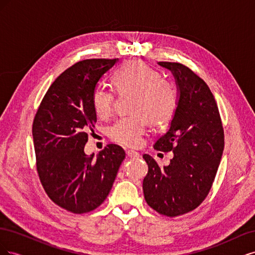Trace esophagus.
I'll list each match as a JSON object with an SVG mask.
<instances>
[{
  "label": "esophagus",
  "instance_id": "esophagus-1",
  "mask_svg": "<svg viewBox=\"0 0 255 255\" xmlns=\"http://www.w3.org/2000/svg\"><path fill=\"white\" fill-rule=\"evenodd\" d=\"M127 155L129 158H139L140 157V154L138 153V152H136V151H133V150H128L127 151Z\"/></svg>",
  "mask_w": 255,
  "mask_h": 255
}]
</instances>
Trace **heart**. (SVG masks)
I'll list each match as a JSON object with an SVG mask.
<instances>
[{"instance_id": "heart-1", "label": "heart", "mask_w": 255, "mask_h": 255, "mask_svg": "<svg viewBox=\"0 0 255 255\" xmlns=\"http://www.w3.org/2000/svg\"><path fill=\"white\" fill-rule=\"evenodd\" d=\"M113 88L118 95H130L128 110L109 128L111 139L125 146H138L146 126H164L170 122L179 104L174 85L141 60H129L116 69L112 75ZM116 94L112 88L97 86L91 104L99 118L107 119L114 112Z\"/></svg>"}]
</instances>
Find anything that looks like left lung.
Returning <instances> with one entry per match:
<instances>
[{
  "label": "left lung",
  "mask_w": 255,
  "mask_h": 255,
  "mask_svg": "<svg viewBox=\"0 0 255 255\" xmlns=\"http://www.w3.org/2000/svg\"><path fill=\"white\" fill-rule=\"evenodd\" d=\"M171 70L180 92L168 132L154 149L173 152L170 164L160 168L148 154L142 182L146 203L158 214L176 217L194 211L210 192L225 148V133L217 103L206 83L180 63L159 61Z\"/></svg>",
  "instance_id": "8db88e82"
}]
</instances>
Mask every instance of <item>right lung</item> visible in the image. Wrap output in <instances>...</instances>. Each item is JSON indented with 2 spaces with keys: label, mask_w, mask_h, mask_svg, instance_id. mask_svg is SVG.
<instances>
[{
  "label": "right lung",
  "mask_w": 255,
  "mask_h": 255,
  "mask_svg": "<svg viewBox=\"0 0 255 255\" xmlns=\"http://www.w3.org/2000/svg\"><path fill=\"white\" fill-rule=\"evenodd\" d=\"M118 58L85 59L53 82L33 121L36 168L44 191L64 210L84 214L109 196L126 152L107 144L97 158L84 152L97 115L91 95Z\"/></svg>",
  "instance_id": "add662e5"
}]
</instances>
